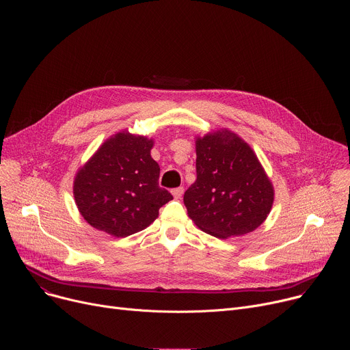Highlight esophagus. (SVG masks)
<instances>
[{
	"mask_svg": "<svg viewBox=\"0 0 350 350\" xmlns=\"http://www.w3.org/2000/svg\"><path fill=\"white\" fill-rule=\"evenodd\" d=\"M183 192H184V188L183 187H177V188H174L173 191H172V193H173V196L176 198V199H178V198H181V195H183Z\"/></svg>",
	"mask_w": 350,
	"mask_h": 350,
	"instance_id": "1",
	"label": "esophagus"
}]
</instances>
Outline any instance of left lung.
I'll use <instances>...</instances> for the list:
<instances>
[{"instance_id": "left-lung-1", "label": "left lung", "mask_w": 350, "mask_h": 350, "mask_svg": "<svg viewBox=\"0 0 350 350\" xmlns=\"http://www.w3.org/2000/svg\"><path fill=\"white\" fill-rule=\"evenodd\" d=\"M195 144L196 180L184 193L188 216L223 239L256 230L270 213L274 189L251 146L226 129Z\"/></svg>"}]
</instances>
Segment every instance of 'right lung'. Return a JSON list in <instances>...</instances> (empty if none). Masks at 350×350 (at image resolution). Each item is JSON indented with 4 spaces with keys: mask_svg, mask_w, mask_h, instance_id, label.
Listing matches in <instances>:
<instances>
[{
    "mask_svg": "<svg viewBox=\"0 0 350 350\" xmlns=\"http://www.w3.org/2000/svg\"><path fill=\"white\" fill-rule=\"evenodd\" d=\"M154 141L119 133L98 149L75 178L73 193L85 221L113 237H127L151 224L173 195L159 187Z\"/></svg>",
    "mask_w": 350,
    "mask_h": 350,
    "instance_id": "add662e5",
    "label": "right lung"
}]
</instances>
